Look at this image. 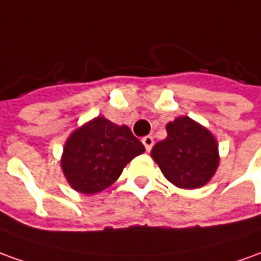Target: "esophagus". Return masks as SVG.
I'll return each mask as SVG.
<instances>
[{"label": "esophagus", "mask_w": 261, "mask_h": 261, "mask_svg": "<svg viewBox=\"0 0 261 261\" xmlns=\"http://www.w3.org/2000/svg\"><path fill=\"white\" fill-rule=\"evenodd\" d=\"M141 141H143L144 147H145V149H147V151H149V149L152 148V145H154V138H152L151 136L143 137V140H141Z\"/></svg>", "instance_id": "obj_1"}]
</instances>
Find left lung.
Segmentation results:
<instances>
[{
    "label": "left lung",
    "instance_id": "1",
    "mask_svg": "<svg viewBox=\"0 0 261 261\" xmlns=\"http://www.w3.org/2000/svg\"><path fill=\"white\" fill-rule=\"evenodd\" d=\"M168 136L152 147L151 156L174 185L185 189L203 187L219 164L213 136L189 117L167 124Z\"/></svg>",
    "mask_w": 261,
    "mask_h": 261
}]
</instances>
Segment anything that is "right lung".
Listing matches in <instances>:
<instances>
[{"instance_id":"right-lung-1","label":"right lung","mask_w":261,"mask_h":261,"mask_svg":"<svg viewBox=\"0 0 261 261\" xmlns=\"http://www.w3.org/2000/svg\"><path fill=\"white\" fill-rule=\"evenodd\" d=\"M144 151L143 143L127 125L97 117L69 137L62 169L73 189L97 194L110 187L125 165Z\"/></svg>"}]
</instances>
